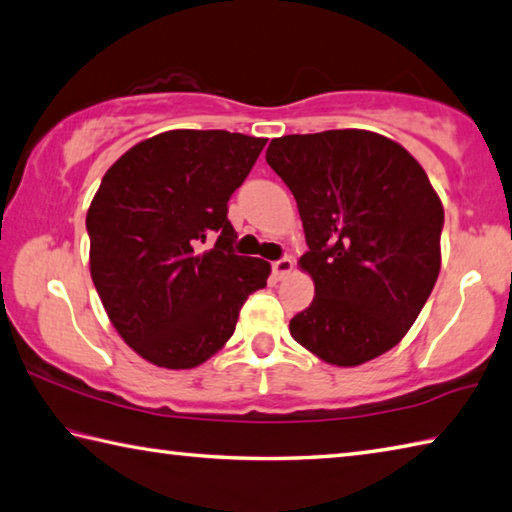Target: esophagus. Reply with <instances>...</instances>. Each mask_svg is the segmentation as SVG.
I'll list each match as a JSON object with an SVG mask.
<instances>
[{"mask_svg": "<svg viewBox=\"0 0 512 512\" xmlns=\"http://www.w3.org/2000/svg\"><path fill=\"white\" fill-rule=\"evenodd\" d=\"M295 268V264H293V259L291 257H282V259H277V262H273V275H275V280H284V277L291 273Z\"/></svg>", "mask_w": 512, "mask_h": 512, "instance_id": "obj_1", "label": "esophagus"}]
</instances>
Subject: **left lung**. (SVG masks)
<instances>
[{"label":"left lung","mask_w":512,"mask_h":512,"mask_svg":"<svg viewBox=\"0 0 512 512\" xmlns=\"http://www.w3.org/2000/svg\"><path fill=\"white\" fill-rule=\"evenodd\" d=\"M266 163L297 201L313 277L291 336L336 367L383 356L418 318L441 271L443 206L414 156L367 129L273 138Z\"/></svg>","instance_id":"obj_1"}]
</instances>
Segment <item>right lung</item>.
I'll return each mask as SVG.
<instances>
[{
    "label": "right lung",
    "mask_w": 512,
    "mask_h": 512,
    "mask_svg": "<svg viewBox=\"0 0 512 512\" xmlns=\"http://www.w3.org/2000/svg\"><path fill=\"white\" fill-rule=\"evenodd\" d=\"M264 145L224 129H172L102 176L87 212L91 280L118 336L156 367L215 356L248 295L266 286L271 264L235 255L228 221V199Z\"/></svg>",
    "instance_id": "right-lung-1"
}]
</instances>
